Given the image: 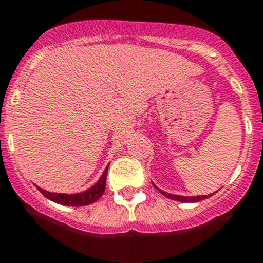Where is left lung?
Here are the masks:
<instances>
[{
    "mask_svg": "<svg viewBox=\"0 0 263 263\" xmlns=\"http://www.w3.org/2000/svg\"><path fill=\"white\" fill-rule=\"evenodd\" d=\"M154 185V184H153ZM156 187V185H154ZM157 188V187H156ZM157 190L159 191V192L162 193V195L165 196V197L170 198V200H175V201H180V202H198V201L201 200H205V198H209L210 196H213L212 193L208 196H178V195H171V193H167L165 192V191L159 190V188H157Z\"/></svg>",
    "mask_w": 263,
    "mask_h": 263,
    "instance_id": "obj_1",
    "label": "left lung"
}]
</instances>
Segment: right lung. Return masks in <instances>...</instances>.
<instances>
[{
    "label": "right lung",
    "instance_id": "1",
    "mask_svg": "<svg viewBox=\"0 0 263 263\" xmlns=\"http://www.w3.org/2000/svg\"><path fill=\"white\" fill-rule=\"evenodd\" d=\"M107 166L105 168L104 174L101 175V178L98 179L97 183L90 187L89 190L83 191L79 193H55V192H49V191L43 190V188L37 187V190L45 196L46 198H49L50 201L60 203V205L65 206H85L90 205V203L96 202L98 198L101 197L105 192V185H106V175H107Z\"/></svg>",
    "mask_w": 263,
    "mask_h": 263
}]
</instances>
